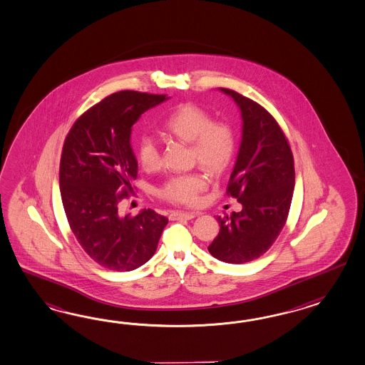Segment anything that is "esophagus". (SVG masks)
Listing matches in <instances>:
<instances>
[{"label":"esophagus","mask_w":365,"mask_h":365,"mask_svg":"<svg viewBox=\"0 0 365 365\" xmlns=\"http://www.w3.org/2000/svg\"><path fill=\"white\" fill-rule=\"evenodd\" d=\"M197 217V212H185V211H173L170 214V220H180V219H186L191 220L194 217Z\"/></svg>","instance_id":"34e87169"}]
</instances>
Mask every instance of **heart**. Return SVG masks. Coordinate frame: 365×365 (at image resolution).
Returning <instances> with one entry per match:
<instances>
[{
	"instance_id": "obj_1",
	"label": "heart",
	"mask_w": 365,
	"mask_h": 365,
	"mask_svg": "<svg viewBox=\"0 0 365 365\" xmlns=\"http://www.w3.org/2000/svg\"><path fill=\"white\" fill-rule=\"evenodd\" d=\"M163 128L171 135L191 143L192 157L212 173L222 171L235 154L237 137L227 122H212L211 114L194 103L182 105L168 117ZM138 160L146 171L160 166V150L151 137L139 139ZM207 187V180L199 173L174 175L159 187V197L175 205L192 206Z\"/></svg>"
}]
</instances>
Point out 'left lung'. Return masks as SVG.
Instances as JSON below:
<instances>
[{
    "mask_svg": "<svg viewBox=\"0 0 365 365\" xmlns=\"http://www.w3.org/2000/svg\"><path fill=\"white\" fill-rule=\"evenodd\" d=\"M220 90L240 108L242 140L227 186L242 211L217 217L220 231L208 246L225 263L242 264L262 257L286 225L295 188L292 151L275 118L252 99Z\"/></svg>",
    "mask_w": 365,
    "mask_h": 365,
    "instance_id": "8db88e82",
    "label": "left lung"
}]
</instances>
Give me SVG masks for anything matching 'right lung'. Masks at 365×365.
Masks as SVG:
<instances>
[{"instance_id":"add662e5","label":"right lung","mask_w":365,"mask_h":365,"mask_svg":"<svg viewBox=\"0 0 365 365\" xmlns=\"http://www.w3.org/2000/svg\"><path fill=\"white\" fill-rule=\"evenodd\" d=\"M166 99L133 90L114 93L85 111L63 143L59 188L70 228L85 252L111 271L145 264L168 223L151 208L133 217H120L118 211L138 175L131 128Z\"/></svg>"}]
</instances>
